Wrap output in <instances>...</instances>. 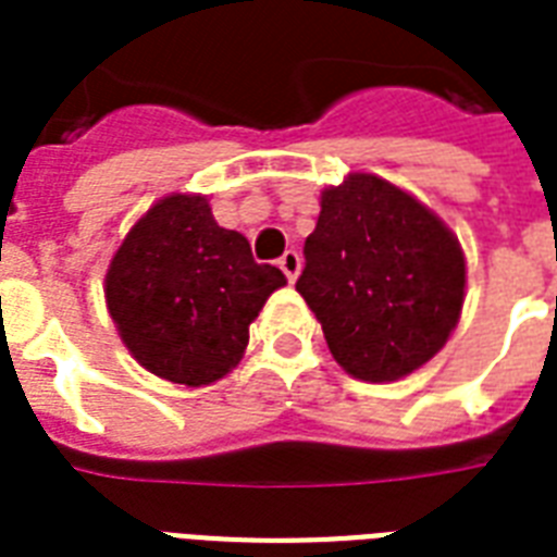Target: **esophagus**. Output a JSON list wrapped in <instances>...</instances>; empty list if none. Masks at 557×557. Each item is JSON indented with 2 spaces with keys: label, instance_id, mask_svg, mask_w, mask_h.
<instances>
[{
  "label": "esophagus",
  "instance_id": "esophagus-1",
  "mask_svg": "<svg viewBox=\"0 0 557 557\" xmlns=\"http://www.w3.org/2000/svg\"><path fill=\"white\" fill-rule=\"evenodd\" d=\"M278 267H282V273L287 275V282H296V275H299V270H302V258H299V251L287 249L278 258Z\"/></svg>",
  "mask_w": 557,
  "mask_h": 557
}]
</instances>
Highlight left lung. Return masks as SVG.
I'll return each mask as SVG.
<instances>
[{"instance_id": "left-lung-1", "label": "left lung", "mask_w": 557, "mask_h": 557, "mask_svg": "<svg viewBox=\"0 0 557 557\" xmlns=\"http://www.w3.org/2000/svg\"><path fill=\"white\" fill-rule=\"evenodd\" d=\"M296 290L344 371L364 383H395L428 364L457 329L466 255L416 195L350 172L320 193Z\"/></svg>"}]
</instances>
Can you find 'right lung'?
Wrapping results in <instances>:
<instances>
[{"label":"right lung","instance_id":"obj_1","mask_svg":"<svg viewBox=\"0 0 557 557\" xmlns=\"http://www.w3.org/2000/svg\"><path fill=\"white\" fill-rule=\"evenodd\" d=\"M287 278L219 225L207 195L172 193L129 228L107 270L109 318L136 362L201 388L243 359L251 320Z\"/></svg>","mask_w":557,"mask_h":557}]
</instances>
